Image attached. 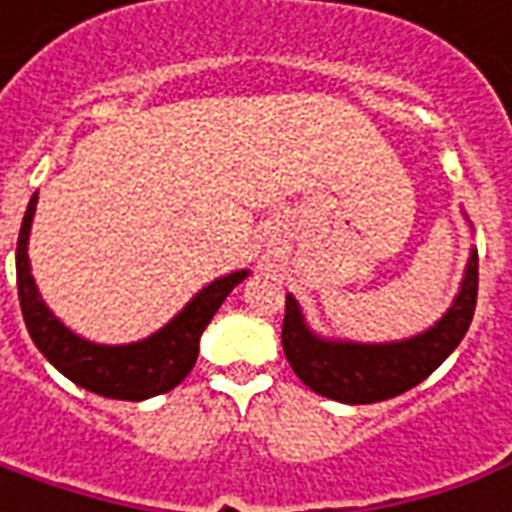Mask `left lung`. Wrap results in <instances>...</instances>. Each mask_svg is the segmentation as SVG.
Here are the masks:
<instances>
[{
  "instance_id": "obj_1",
  "label": "left lung",
  "mask_w": 512,
  "mask_h": 512,
  "mask_svg": "<svg viewBox=\"0 0 512 512\" xmlns=\"http://www.w3.org/2000/svg\"><path fill=\"white\" fill-rule=\"evenodd\" d=\"M474 304H477V249L472 246L463 268L461 290L455 293L450 310L425 332L392 343L329 340L312 332L299 301L293 299V293H288L282 348L293 373L312 392L351 406L378 403L403 395L406 389L425 381L458 348L472 323Z\"/></svg>"
}]
</instances>
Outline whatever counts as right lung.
<instances>
[{"mask_svg": "<svg viewBox=\"0 0 512 512\" xmlns=\"http://www.w3.org/2000/svg\"><path fill=\"white\" fill-rule=\"evenodd\" d=\"M35 208H38V191L29 200L18 233L16 279L24 323L40 354L76 386L112 400H147L175 389L197 362L205 326L222 307V301L230 296V290L249 277V268L208 282L172 321L164 323L145 340L126 345L93 343L71 332L46 307L35 285L29 266V233H32Z\"/></svg>", "mask_w": 512, "mask_h": 512, "instance_id": "add662e5", "label": "right lung"}]
</instances>
